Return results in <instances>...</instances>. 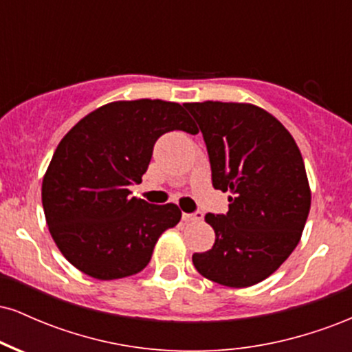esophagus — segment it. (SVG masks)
Segmentation results:
<instances>
[{
    "instance_id": "34e87169",
    "label": "esophagus",
    "mask_w": 352,
    "mask_h": 352,
    "mask_svg": "<svg viewBox=\"0 0 352 352\" xmlns=\"http://www.w3.org/2000/svg\"><path fill=\"white\" fill-rule=\"evenodd\" d=\"M182 218H184L185 221H200L201 218H204V213H201V212H195V213H184V215H182Z\"/></svg>"
}]
</instances>
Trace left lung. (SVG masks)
<instances>
[{
	"label": "left lung",
	"mask_w": 352,
	"mask_h": 352,
	"mask_svg": "<svg viewBox=\"0 0 352 352\" xmlns=\"http://www.w3.org/2000/svg\"><path fill=\"white\" fill-rule=\"evenodd\" d=\"M184 106L204 134L213 187L230 192L227 215H205L215 243L193 253V266L218 285L253 286L276 272L301 240L311 207L301 152L285 125L253 104Z\"/></svg>",
	"instance_id": "obj_1"
}]
</instances>
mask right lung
Returning a JSON list of instances; mask_svg holds the SVG:
<instances>
[{
  "label": "right lung",
  "instance_id": "1",
  "mask_svg": "<svg viewBox=\"0 0 352 352\" xmlns=\"http://www.w3.org/2000/svg\"><path fill=\"white\" fill-rule=\"evenodd\" d=\"M197 134L185 109L160 99L116 100L96 109L63 137L43 177L41 199L59 252L96 280L142 272L165 230L180 221L175 204L131 197L165 132Z\"/></svg>",
  "mask_w": 352,
  "mask_h": 352
}]
</instances>
